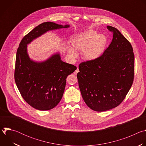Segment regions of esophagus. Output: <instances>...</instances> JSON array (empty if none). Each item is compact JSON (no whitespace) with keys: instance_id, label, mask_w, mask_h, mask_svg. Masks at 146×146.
<instances>
[{"instance_id":"esophagus-1","label":"esophagus","mask_w":146,"mask_h":146,"mask_svg":"<svg viewBox=\"0 0 146 146\" xmlns=\"http://www.w3.org/2000/svg\"><path fill=\"white\" fill-rule=\"evenodd\" d=\"M78 72H79V69H78V68H77V69L74 72V74H77Z\"/></svg>"}]
</instances>
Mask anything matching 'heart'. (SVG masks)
I'll list each match as a JSON object with an SVG mask.
<instances>
[{"instance_id": "b5f03b06", "label": "heart", "mask_w": 146, "mask_h": 146, "mask_svg": "<svg viewBox=\"0 0 146 146\" xmlns=\"http://www.w3.org/2000/svg\"><path fill=\"white\" fill-rule=\"evenodd\" d=\"M72 48L68 47V54L76 58L77 54L74 50H82V55L87 60H95L100 56L105 51L107 37L102 33H98L94 30L82 32L76 36L72 41Z\"/></svg>"}]
</instances>
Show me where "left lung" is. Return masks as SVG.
Masks as SVG:
<instances>
[{
	"label": "left lung",
	"instance_id": "left-lung-1",
	"mask_svg": "<svg viewBox=\"0 0 146 146\" xmlns=\"http://www.w3.org/2000/svg\"><path fill=\"white\" fill-rule=\"evenodd\" d=\"M111 43L98 58L82 62L77 74L78 86L86 105L96 111L118 106L133 81L135 57L129 41L115 28Z\"/></svg>",
	"mask_w": 146,
	"mask_h": 146
}]
</instances>
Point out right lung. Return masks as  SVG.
Segmentation results:
<instances>
[{"label":"right lung","instance_id":"add662e5","mask_svg":"<svg viewBox=\"0 0 146 146\" xmlns=\"http://www.w3.org/2000/svg\"><path fill=\"white\" fill-rule=\"evenodd\" d=\"M69 25H59L52 22L40 24L24 37L18 48L14 73L17 88L30 106L38 110H48L60 101L68 75L77 68L63 62L59 52L45 60L31 59L27 45L48 31L68 28Z\"/></svg>","mask_w":146,"mask_h":146}]
</instances>
